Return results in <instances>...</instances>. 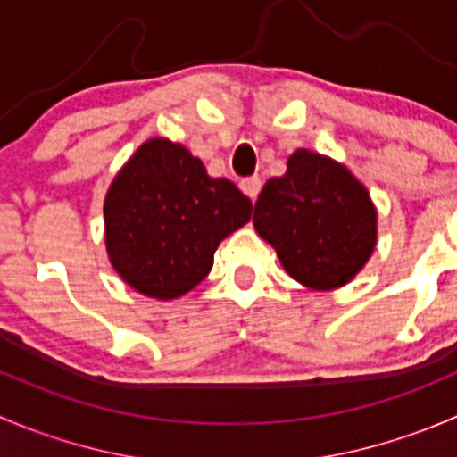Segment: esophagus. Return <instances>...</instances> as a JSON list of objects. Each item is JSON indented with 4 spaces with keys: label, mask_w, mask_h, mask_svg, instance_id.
Wrapping results in <instances>:
<instances>
[{
    "label": "esophagus",
    "mask_w": 457,
    "mask_h": 457,
    "mask_svg": "<svg viewBox=\"0 0 457 457\" xmlns=\"http://www.w3.org/2000/svg\"><path fill=\"white\" fill-rule=\"evenodd\" d=\"M241 189L252 198V201H256V196H259L261 192V179L259 176H247V179L241 180Z\"/></svg>",
    "instance_id": "34e87169"
}]
</instances>
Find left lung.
Wrapping results in <instances>:
<instances>
[{"label": "left lung", "instance_id": "obj_1", "mask_svg": "<svg viewBox=\"0 0 457 457\" xmlns=\"http://www.w3.org/2000/svg\"><path fill=\"white\" fill-rule=\"evenodd\" d=\"M378 214L364 185L330 158L299 152L270 179L254 207V228L292 278L314 290L351 281L378 238Z\"/></svg>", "mask_w": 457, "mask_h": 457}]
</instances>
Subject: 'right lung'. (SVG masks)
Here are the masks:
<instances>
[{
	"label": "right lung",
	"mask_w": 457,
	"mask_h": 457,
	"mask_svg": "<svg viewBox=\"0 0 457 457\" xmlns=\"http://www.w3.org/2000/svg\"><path fill=\"white\" fill-rule=\"evenodd\" d=\"M250 216L252 201L232 180L210 179L183 145L154 138L111 183L106 252L131 287L176 299L210 274L219 243Z\"/></svg>",
	"instance_id": "1"
}]
</instances>
